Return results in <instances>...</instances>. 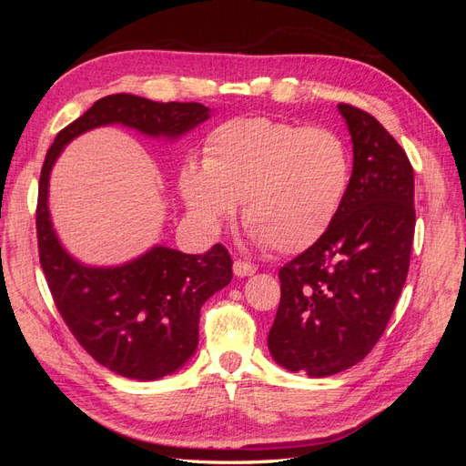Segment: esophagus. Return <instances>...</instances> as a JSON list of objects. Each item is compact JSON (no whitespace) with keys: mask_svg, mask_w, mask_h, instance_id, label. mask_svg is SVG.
<instances>
[{"mask_svg":"<svg viewBox=\"0 0 466 466\" xmlns=\"http://www.w3.org/2000/svg\"><path fill=\"white\" fill-rule=\"evenodd\" d=\"M257 270H258V268L255 264H250V262H245V260H235L233 262V274L237 278L252 276V274H257Z\"/></svg>","mask_w":466,"mask_h":466,"instance_id":"1","label":"esophagus"}]
</instances>
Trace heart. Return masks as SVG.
Instances as JSON below:
<instances>
[{
	"instance_id": "b5f03b06",
	"label": "heart",
	"mask_w": 466,
	"mask_h": 466,
	"mask_svg": "<svg viewBox=\"0 0 466 466\" xmlns=\"http://www.w3.org/2000/svg\"><path fill=\"white\" fill-rule=\"evenodd\" d=\"M350 177V151L334 130L235 118L209 134L202 165L182 167L178 188L190 216L209 231H219L245 200L252 241L288 255L329 231Z\"/></svg>"
}]
</instances>
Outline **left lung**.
Instances as JSON below:
<instances>
[{
  "label": "left lung",
  "mask_w": 466,
  "mask_h": 466,
  "mask_svg": "<svg viewBox=\"0 0 466 466\" xmlns=\"http://www.w3.org/2000/svg\"><path fill=\"white\" fill-rule=\"evenodd\" d=\"M354 146L346 200L319 241L279 268L268 350L293 373L327 377L361 361L385 332L410 266L414 171L371 115L338 105Z\"/></svg>",
  "instance_id": "obj_1"
}]
</instances>
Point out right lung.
I'll list each match as a JSON object with an SVG mask.
<instances>
[{"label":"right lung","instance_id":"right-lung-1","mask_svg":"<svg viewBox=\"0 0 466 466\" xmlns=\"http://www.w3.org/2000/svg\"><path fill=\"white\" fill-rule=\"evenodd\" d=\"M209 116L211 110L200 103L108 95L56 136L42 165L36 235L40 266L54 303L83 350L122 377L161 379L194 356L200 309L231 281V257L221 245L204 255L155 245L116 266L81 262L69 255L52 225L50 173L72 139L101 126L120 124L147 137L175 142Z\"/></svg>","mask_w":466,"mask_h":466}]
</instances>
